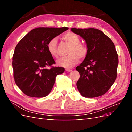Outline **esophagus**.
<instances>
[{
	"mask_svg": "<svg viewBox=\"0 0 132 132\" xmlns=\"http://www.w3.org/2000/svg\"><path fill=\"white\" fill-rule=\"evenodd\" d=\"M66 71H69V72H70V71H72V69H66Z\"/></svg>",
	"mask_w": 132,
	"mask_h": 132,
	"instance_id": "34e87169",
	"label": "esophagus"
}]
</instances>
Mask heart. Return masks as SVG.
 <instances>
[{"mask_svg": "<svg viewBox=\"0 0 132 132\" xmlns=\"http://www.w3.org/2000/svg\"><path fill=\"white\" fill-rule=\"evenodd\" d=\"M62 38L70 47L67 57L58 59V65L66 68H71L78 63L79 59H85L89 53V48L86 44L80 42V38L72 32H68L63 35ZM57 40L56 38L50 39L47 47L49 53L53 57H58Z\"/></svg>", "mask_w": 132, "mask_h": 132, "instance_id": "heart-1", "label": "heart"}]
</instances>
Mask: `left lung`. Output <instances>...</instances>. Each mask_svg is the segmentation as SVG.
Listing matches in <instances>:
<instances>
[{"instance_id":"obj_1","label":"left lung","mask_w":132,"mask_h":132,"mask_svg":"<svg viewBox=\"0 0 132 132\" xmlns=\"http://www.w3.org/2000/svg\"><path fill=\"white\" fill-rule=\"evenodd\" d=\"M74 33L85 39L89 53L76 70L80 74L77 86L85 97L100 96L113 84L117 75L118 54L111 39L101 31L71 28Z\"/></svg>"}]
</instances>
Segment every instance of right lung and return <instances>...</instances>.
Instances as JSON below:
<instances>
[{
	"mask_svg": "<svg viewBox=\"0 0 132 132\" xmlns=\"http://www.w3.org/2000/svg\"><path fill=\"white\" fill-rule=\"evenodd\" d=\"M67 30V27L36 28L16 46L12 63L14 80L28 96H46L52 90L57 76L64 72L63 67L52 66L55 62L47 45L50 39Z\"/></svg>",
	"mask_w": 132,
	"mask_h": 132,
	"instance_id": "add662e5",
	"label": "right lung"
}]
</instances>
